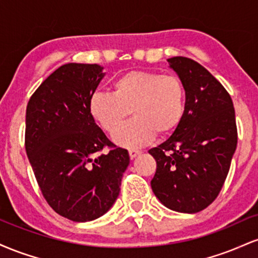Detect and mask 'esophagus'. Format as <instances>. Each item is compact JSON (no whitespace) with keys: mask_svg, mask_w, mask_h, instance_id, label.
Instances as JSON below:
<instances>
[{"mask_svg":"<svg viewBox=\"0 0 258 258\" xmlns=\"http://www.w3.org/2000/svg\"><path fill=\"white\" fill-rule=\"evenodd\" d=\"M128 154H130V158H131V159H135V158H137V156L139 155V154H141V152H139V150L130 149V150H128Z\"/></svg>","mask_w":258,"mask_h":258,"instance_id":"1","label":"esophagus"}]
</instances>
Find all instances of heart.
I'll use <instances>...</instances> for the list:
<instances>
[{
    "label": "heart",
    "mask_w": 258,
    "mask_h": 258,
    "mask_svg": "<svg viewBox=\"0 0 258 258\" xmlns=\"http://www.w3.org/2000/svg\"><path fill=\"white\" fill-rule=\"evenodd\" d=\"M185 90L174 75L132 70L115 79L112 92L94 91L88 112L103 130L116 131L131 111L134 119L112 136L120 147L139 148L178 127L184 114Z\"/></svg>",
    "instance_id": "heart-1"
}]
</instances>
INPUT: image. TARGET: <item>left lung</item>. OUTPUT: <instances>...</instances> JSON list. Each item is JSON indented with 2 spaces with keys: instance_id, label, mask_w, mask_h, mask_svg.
<instances>
[{
  "instance_id": "left-lung-1",
  "label": "left lung",
  "mask_w": 258,
  "mask_h": 258,
  "mask_svg": "<svg viewBox=\"0 0 258 258\" xmlns=\"http://www.w3.org/2000/svg\"><path fill=\"white\" fill-rule=\"evenodd\" d=\"M185 90L182 121L149 154L156 161L150 182L168 209L195 214L220 194L238 143L235 111L226 88L203 65L185 57L167 59Z\"/></svg>"
}]
</instances>
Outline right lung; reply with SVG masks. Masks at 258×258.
Here are the masks:
<instances>
[{
  "mask_svg": "<svg viewBox=\"0 0 258 258\" xmlns=\"http://www.w3.org/2000/svg\"><path fill=\"white\" fill-rule=\"evenodd\" d=\"M104 75L98 64H64L26 106L25 149L38 186L48 205L74 222L110 210L130 164L128 152L114 146L88 112ZM104 146L109 153L96 157Z\"/></svg>",
  "mask_w": 258,
  "mask_h": 258,
  "instance_id": "obj_1",
  "label": "right lung"
}]
</instances>
